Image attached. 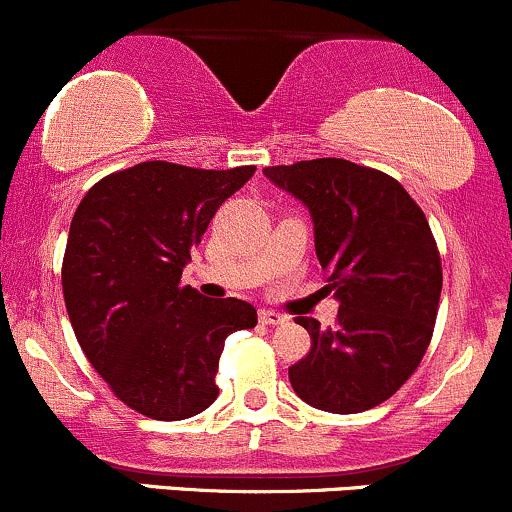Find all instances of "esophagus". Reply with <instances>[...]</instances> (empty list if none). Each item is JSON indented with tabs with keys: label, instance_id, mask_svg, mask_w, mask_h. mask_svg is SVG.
<instances>
[{
	"label": "esophagus",
	"instance_id": "34e87169",
	"mask_svg": "<svg viewBox=\"0 0 512 512\" xmlns=\"http://www.w3.org/2000/svg\"><path fill=\"white\" fill-rule=\"evenodd\" d=\"M260 322H264V325H286V322H289V317L276 313V310L262 308L260 310Z\"/></svg>",
	"mask_w": 512,
	"mask_h": 512
}]
</instances>
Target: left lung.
<instances>
[{
  "label": "left lung",
  "mask_w": 512,
  "mask_h": 512,
  "mask_svg": "<svg viewBox=\"0 0 512 512\" xmlns=\"http://www.w3.org/2000/svg\"><path fill=\"white\" fill-rule=\"evenodd\" d=\"M262 173L310 211L325 289L339 301L327 330L298 317L313 342L289 368L293 392L332 414L385 402L421 363L436 325L443 269L424 211L395 178L344 158Z\"/></svg>",
  "instance_id": "8db88e82"
}]
</instances>
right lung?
I'll list each match as a JSON object with an SVG mask.
<instances>
[{
	"mask_svg": "<svg viewBox=\"0 0 512 512\" xmlns=\"http://www.w3.org/2000/svg\"><path fill=\"white\" fill-rule=\"evenodd\" d=\"M252 173L146 161L96 182L74 211L62 262L74 334L110 390L149 419L207 409L226 337L257 325L248 301L180 286L216 209Z\"/></svg>",
	"mask_w": 512,
	"mask_h": 512,
	"instance_id": "add662e5",
	"label": "right lung"
}]
</instances>
